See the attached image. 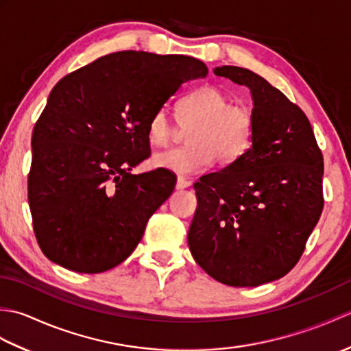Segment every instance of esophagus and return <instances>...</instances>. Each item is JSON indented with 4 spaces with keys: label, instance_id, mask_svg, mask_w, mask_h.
Masks as SVG:
<instances>
[{
    "label": "esophagus",
    "instance_id": "esophagus-1",
    "mask_svg": "<svg viewBox=\"0 0 351 351\" xmlns=\"http://www.w3.org/2000/svg\"><path fill=\"white\" fill-rule=\"evenodd\" d=\"M190 185H191L190 181H187V180H185V178H182V176H178V180H176V189H178V190L187 189V187H190Z\"/></svg>",
    "mask_w": 351,
    "mask_h": 351
}]
</instances>
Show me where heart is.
Masks as SVG:
<instances>
[{"mask_svg":"<svg viewBox=\"0 0 351 351\" xmlns=\"http://www.w3.org/2000/svg\"><path fill=\"white\" fill-rule=\"evenodd\" d=\"M176 121L189 126L187 146L156 152L152 164L156 169L181 176H193L210 169L214 161L230 166L249 151L255 117L243 104H232L221 88L205 84L187 93L178 102ZM176 128L164 108L156 110L147 122V140L154 146H166Z\"/></svg>","mask_w":351,"mask_h":351,"instance_id":"heart-1","label":"heart"}]
</instances>
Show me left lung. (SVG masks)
Wrapping results in <instances>:
<instances>
[{"label": "left lung", "mask_w": 351, "mask_h": 351, "mask_svg": "<svg viewBox=\"0 0 351 351\" xmlns=\"http://www.w3.org/2000/svg\"><path fill=\"white\" fill-rule=\"evenodd\" d=\"M247 86L253 98L252 147L195 184L191 255L229 287H258L285 276L304 252L324 206L323 154L299 106L249 69L215 68Z\"/></svg>", "instance_id": "1"}]
</instances>
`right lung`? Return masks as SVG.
I'll list each match as a JSON object with an SVG mask.
<instances>
[{
	"label": "right lung",
	"instance_id": "add662e5",
	"mask_svg": "<svg viewBox=\"0 0 351 351\" xmlns=\"http://www.w3.org/2000/svg\"><path fill=\"white\" fill-rule=\"evenodd\" d=\"M187 56L121 51L52 88L33 130L28 204L43 255L78 273H102L137 247L176 178L132 175L151 155L147 122L185 81L206 77Z\"/></svg>",
	"mask_w": 351,
	"mask_h": 351
}]
</instances>
